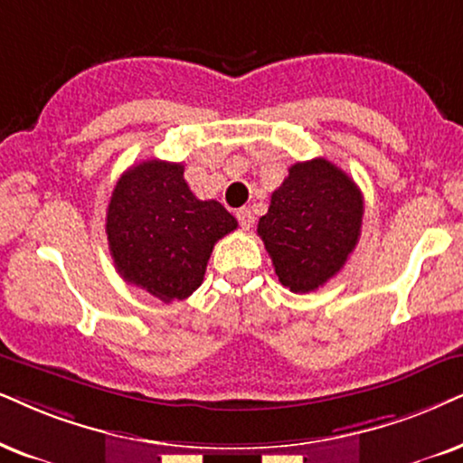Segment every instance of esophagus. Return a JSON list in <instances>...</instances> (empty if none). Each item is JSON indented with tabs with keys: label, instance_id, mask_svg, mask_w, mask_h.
<instances>
[{
	"label": "esophagus",
	"instance_id": "obj_1",
	"mask_svg": "<svg viewBox=\"0 0 463 463\" xmlns=\"http://www.w3.org/2000/svg\"><path fill=\"white\" fill-rule=\"evenodd\" d=\"M237 220H239V224H241L243 231H250L251 224H254V215H251V212H250L248 207L239 209V212H237Z\"/></svg>",
	"mask_w": 463,
	"mask_h": 463
}]
</instances>
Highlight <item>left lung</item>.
<instances>
[{"label":"left lung","mask_w":463,"mask_h":463,"mask_svg":"<svg viewBox=\"0 0 463 463\" xmlns=\"http://www.w3.org/2000/svg\"><path fill=\"white\" fill-rule=\"evenodd\" d=\"M361 222L363 196L354 181L316 157L288 168L256 232L279 282L292 292H309L342 271L359 243Z\"/></svg>","instance_id":"1"}]
</instances>
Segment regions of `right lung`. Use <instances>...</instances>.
I'll return each instance as SVG.
<instances>
[{
    "instance_id": "right-lung-1",
    "label": "right lung",
    "mask_w": 463,
    "mask_h": 463,
    "mask_svg": "<svg viewBox=\"0 0 463 463\" xmlns=\"http://www.w3.org/2000/svg\"><path fill=\"white\" fill-rule=\"evenodd\" d=\"M237 228L218 201H198L184 164L147 160L117 181L107 209L109 250L128 284L164 303L203 284L213 245Z\"/></svg>"
}]
</instances>
